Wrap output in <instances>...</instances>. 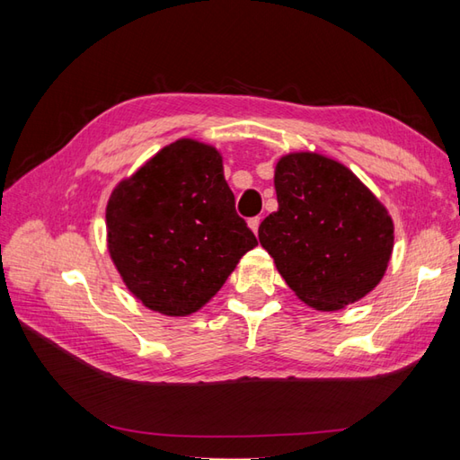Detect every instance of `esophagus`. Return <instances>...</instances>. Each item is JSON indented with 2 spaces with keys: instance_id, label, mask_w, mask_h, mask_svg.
I'll return each mask as SVG.
<instances>
[{
  "instance_id": "34e87169",
  "label": "esophagus",
  "mask_w": 460,
  "mask_h": 460,
  "mask_svg": "<svg viewBox=\"0 0 460 460\" xmlns=\"http://www.w3.org/2000/svg\"><path fill=\"white\" fill-rule=\"evenodd\" d=\"M259 225H261V217H252V219H249V227L252 229V233H259Z\"/></svg>"
}]
</instances>
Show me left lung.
<instances>
[{"label": "left lung", "instance_id": "8db88e82", "mask_svg": "<svg viewBox=\"0 0 460 460\" xmlns=\"http://www.w3.org/2000/svg\"><path fill=\"white\" fill-rule=\"evenodd\" d=\"M275 190L279 209L261 223L259 241L305 305L340 310L379 285L394 221L344 164L314 152L282 155Z\"/></svg>", "mask_w": 460, "mask_h": 460}]
</instances>
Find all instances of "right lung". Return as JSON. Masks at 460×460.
<instances>
[{
    "mask_svg": "<svg viewBox=\"0 0 460 460\" xmlns=\"http://www.w3.org/2000/svg\"><path fill=\"white\" fill-rule=\"evenodd\" d=\"M111 259L144 306L188 316L209 302L257 237L213 146L181 138L116 185L106 205Z\"/></svg>",
    "mask_w": 460,
    "mask_h": 460,
    "instance_id": "right-lung-1",
    "label": "right lung"
}]
</instances>
